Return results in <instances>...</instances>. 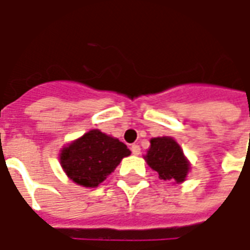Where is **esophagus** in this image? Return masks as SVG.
<instances>
[{
    "mask_svg": "<svg viewBox=\"0 0 250 250\" xmlns=\"http://www.w3.org/2000/svg\"><path fill=\"white\" fill-rule=\"evenodd\" d=\"M131 151H132L134 155H139L141 154V146L139 145H132L131 146Z\"/></svg>",
    "mask_w": 250,
    "mask_h": 250,
    "instance_id": "34e87169",
    "label": "esophagus"
}]
</instances>
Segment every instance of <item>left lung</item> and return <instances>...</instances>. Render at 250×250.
I'll return each instance as SVG.
<instances>
[{
	"label": "left lung",
	"mask_w": 250,
	"mask_h": 250,
	"mask_svg": "<svg viewBox=\"0 0 250 250\" xmlns=\"http://www.w3.org/2000/svg\"><path fill=\"white\" fill-rule=\"evenodd\" d=\"M150 143L151 146L145 157L147 165L155 170L163 181L184 182L190 170V163L178 143L170 136L152 138Z\"/></svg>",
	"instance_id": "obj_1"
}]
</instances>
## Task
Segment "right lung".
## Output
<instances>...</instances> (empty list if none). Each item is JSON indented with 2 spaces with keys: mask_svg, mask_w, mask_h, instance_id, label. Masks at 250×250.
Returning a JSON list of instances; mask_svg holds the SVG:
<instances>
[{
  "mask_svg": "<svg viewBox=\"0 0 250 250\" xmlns=\"http://www.w3.org/2000/svg\"><path fill=\"white\" fill-rule=\"evenodd\" d=\"M131 151L123 142L91 130L64 147L60 163L68 178L84 188H96Z\"/></svg>",
  "mask_w": 250,
  "mask_h": 250,
  "instance_id": "right-lung-1",
  "label": "right lung"
}]
</instances>
